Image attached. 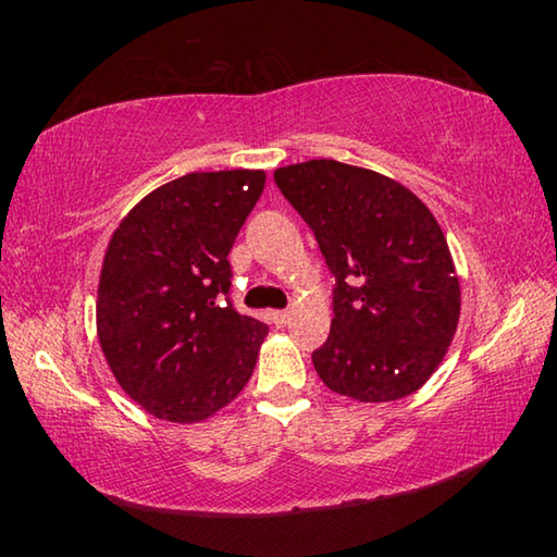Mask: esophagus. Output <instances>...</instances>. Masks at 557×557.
<instances>
[{
  "instance_id": "1",
  "label": "esophagus",
  "mask_w": 557,
  "mask_h": 557,
  "mask_svg": "<svg viewBox=\"0 0 557 557\" xmlns=\"http://www.w3.org/2000/svg\"><path fill=\"white\" fill-rule=\"evenodd\" d=\"M289 312L287 309H275V312H268V319H270V324H275V326H285V324H289Z\"/></svg>"
}]
</instances>
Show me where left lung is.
Wrapping results in <instances>:
<instances>
[{"instance_id":"left-lung-1","label":"left lung","mask_w":557,"mask_h":557,"mask_svg":"<svg viewBox=\"0 0 557 557\" xmlns=\"http://www.w3.org/2000/svg\"><path fill=\"white\" fill-rule=\"evenodd\" d=\"M275 184L314 231L336 277L332 332L312 354L329 391L391 403L430 381L455 338L461 289L435 215L363 166L309 159Z\"/></svg>"}]
</instances>
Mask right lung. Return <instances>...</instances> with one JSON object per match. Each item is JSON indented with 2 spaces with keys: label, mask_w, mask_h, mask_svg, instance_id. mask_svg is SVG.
<instances>
[{
  "label": "right lung",
  "mask_w": 557,
  "mask_h": 557,
  "mask_svg": "<svg viewBox=\"0 0 557 557\" xmlns=\"http://www.w3.org/2000/svg\"><path fill=\"white\" fill-rule=\"evenodd\" d=\"M262 188V169L178 176L112 233L96 305L100 348L122 391L159 420H209L256 369L268 326L233 309L228 252Z\"/></svg>",
  "instance_id": "add662e5"
}]
</instances>
